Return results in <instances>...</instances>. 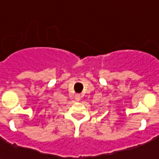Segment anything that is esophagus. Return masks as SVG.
<instances>
[{
    "label": "esophagus",
    "mask_w": 159,
    "mask_h": 159,
    "mask_svg": "<svg viewBox=\"0 0 159 159\" xmlns=\"http://www.w3.org/2000/svg\"><path fill=\"white\" fill-rule=\"evenodd\" d=\"M81 98H82V96H81V94H79V93H76V95H75V99H76L77 101H79V100H81Z\"/></svg>",
    "instance_id": "34e87169"
}]
</instances>
